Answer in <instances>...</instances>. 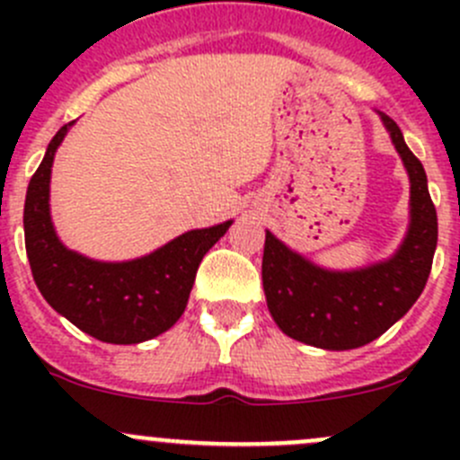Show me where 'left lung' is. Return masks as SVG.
I'll use <instances>...</instances> for the list:
<instances>
[{
	"mask_svg": "<svg viewBox=\"0 0 460 460\" xmlns=\"http://www.w3.org/2000/svg\"><path fill=\"white\" fill-rule=\"evenodd\" d=\"M380 118L410 175V229L398 252L354 271H329L291 252L271 231L264 238L267 307L282 333L305 345L332 351L367 345L410 312L429 278L438 220L428 175L398 124L385 113Z\"/></svg>",
	"mask_w": 460,
	"mask_h": 460,
	"instance_id": "obj_1",
	"label": "left lung"
}]
</instances>
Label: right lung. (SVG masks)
<instances>
[{
    "instance_id": "right-lung-1",
    "label": "right lung",
    "mask_w": 460,
    "mask_h": 460,
    "mask_svg": "<svg viewBox=\"0 0 460 460\" xmlns=\"http://www.w3.org/2000/svg\"><path fill=\"white\" fill-rule=\"evenodd\" d=\"M68 127L55 133L26 191L24 235L35 285L55 312L97 341H151L184 314L204 253L226 234L231 220L187 231L127 262H100L71 252L55 234L49 204L50 166Z\"/></svg>"
}]
</instances>
